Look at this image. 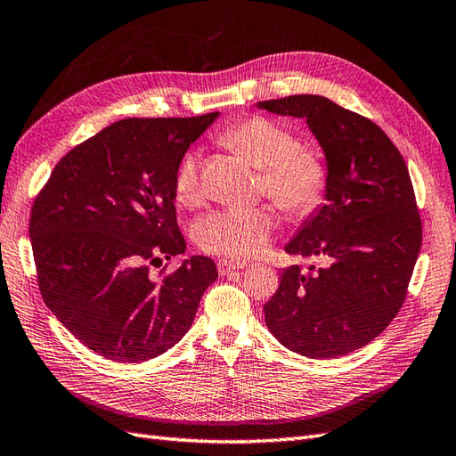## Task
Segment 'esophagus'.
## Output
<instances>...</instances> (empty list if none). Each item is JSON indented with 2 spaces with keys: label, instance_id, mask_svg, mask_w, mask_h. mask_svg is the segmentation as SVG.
<instances>
[{
  "label": "esophagus",
  "instance_id": "34e87169",
  "mask_svg": "<svg viewBox=\"0 0 456 456\" xmlns=\"http://www.w3.org/2000/svg\"><path fill=\"white\" fill-rule=\"evenodd\" d=\"M244 267H246L244 262H231V259H219L217 262L219 275H232V273H237Z\"/></svg>",
  "mask_w": 456,
  "mask_h": 456
}]
</instances>
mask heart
<instances>
[{
  "mask_svg": "<svg viewBox=\"0 0 456 456\" xmlns=\"http://www.w3.org/2000/svg\"><path fill=\"white\" fill-rule=\"evenodd\" d=\"M221 142L244 156L259 170V191L282 212L294 217L314 214L327 197L330 170L322 152L300 145L289 127L250 116L221 134ZM174 191L179 204L200 199L199 156L185 154L179 162ZM277 219L265 206L227 208L204 216L197 224V242L204 252L227 257H254L265 250Z\"/></svg>",
  "mask_w": 456,
  "mask_h": 456,
  "instance_id": "b5f03b06",
  "label": "heart"
}]
</instances>
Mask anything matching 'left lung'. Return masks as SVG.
<instances>
[{
	"label": "left lung",
	"mask_w": 456,
	"mask_h": 456,
	"mask_svg": "<svg viewBox=\"0 0 456 456\" xmlns=\"http://www.w3.org/2000/svg\"><path fill=\"white\" fill-rule=\"evenodd\" d=\"M305 118L330 170L327 204L286 252L322 267L282 271L264 305L271 334L296 354L332 359L372 342L399 314L422 246V219L401 152L372 120L321 95L262 101Z\"/></svg>",
	"instance_id": "obj_1"
}]
</instances>
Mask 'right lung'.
<instances>
[{
    "instance_id": "right-lung-1",
    "label": "right lung",
    "mask_w": 456,
    "mask_h": 456,
    "mask_svg": "<svg viewBox=\"0 0 456 456\" xmlns=\"http://www.w3.org/2000/svg\"><path fill=\"white\" fill-rule=\"evenodd\" d=\"M217 116L114 122L64 154L37 192L28 227L37 286L97 355L137 362L164 354L185 336L217 279L204 256L151 275L162 257L185 252L174 177Z\"/></svg>"
}]
</instances>
